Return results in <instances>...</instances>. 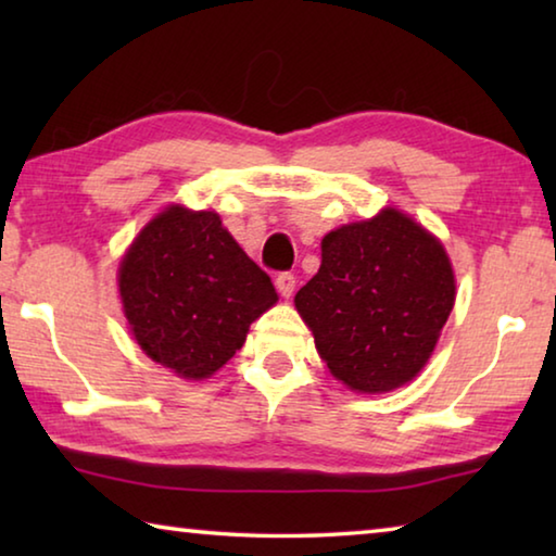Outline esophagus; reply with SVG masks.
Listing matches in <instances>:
<instances>
[{"label": "esophagus", "mask_w": 556, "mask_h": 556, "mask_svg": "<svg viewBox=\"0 0 556 556\" xmlns=\"http://www.w3.org/2000/svg\"><path fill=\"white\" fill-rule=\"evenodd\" d=\"M275 285H277V289H279V294L289 299L291 294H294V289H296V277L291 275V271H281Z\"/></svg>", "instance_id": "esophagus-1"}]
</instances>
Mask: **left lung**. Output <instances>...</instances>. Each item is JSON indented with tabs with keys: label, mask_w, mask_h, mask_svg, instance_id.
Returning a JSON list of instances; mask_svg holds the SVG:
<instances>
[{
	"label": "left lung",
	"mask_w": 556,
	"mask_h": 556,
	"mask_svg": "<svg viewBox=\"0 0 556 556\" xmlns=\"http://www.w3.org/2000/svg\"><path fill=\"white\" fill-rule=\"evenodd\" d=\"M456 279L434 235L394 208L336 228L294 296L328 370L355 392L417 378L454 308Z\"/></svg>",
	"instance_id": "8db88e82"
}]
</instances>
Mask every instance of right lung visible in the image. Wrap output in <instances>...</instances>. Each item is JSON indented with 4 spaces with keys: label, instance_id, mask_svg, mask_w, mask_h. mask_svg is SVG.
<instances>
[{
    "label": "right lung",
    "instance_id": "right-lung-1",
    "mask_svg": "<svg viewBox=\"0 0 556 556\" xmlns=\"http://www.w3.org/2000/svg\"><path fill=\"white\" fill-rule=\"evenodd\" d=\"M119 296L139 348L184 380H205L277 304L267 271L213 211L168 205L119 262Z\"/></svg>",
    "mask_w": 556,
    "mask_h": 556
}]
</instances>
